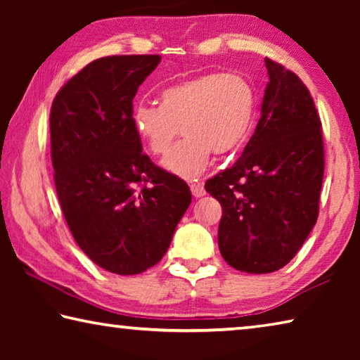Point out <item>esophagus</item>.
Returning <instances> with one entry per match:
<instances>
[{
	"label": "esophagus",
	"mask_w": 360,
	"mask_h": 360,
	"mask_svg": "<svg viewBox=\"0 0 360 360\" xmlns=\"http://www.w3.org/2000/svg\"><path fill=\"white\" fill-rule=\"evenodd\" d=\"M191 191H192L193 197H197V198H198V197H203V195L206 193L202 182H192V184H191Z\"/></svg>",
	"instance_id": "1"
}]
</instances>
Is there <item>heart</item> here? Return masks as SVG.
I'll return each mask as SVG.
<instances>
[{
	"label": "heart",
	"instance_id": "heart-1",
	"mask_svg": "<svg viewBox=\"0 0 360 360\" xmlns=\"http://www.w3.org/2000/svg\"><path fill=\"white\" fill-rule=\"evenodd\" d=\"M255 95L236 72H206L174 84L160 95V105L139 101L131 111L136 136L154 155L167 154L179 135L186 138L163 165L193 179L208 165L211 150L229 154L245 141L252 125Z\"/></svg>",
	"mask_w": 360,
	"mask_h": 360
}]
</instances>
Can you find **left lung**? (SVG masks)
Returning a JSON list of instances; mask_svg holds the SVG:
<instances>
[{
	"label": "left lung",
	"mask_w": 360,
	"mask_h": 360,
	"mask_svg": "<svg viewBox=\"0 0 360 360\" xmlns=\"http://www.w3.org/2000/svg\"><path fill=\"white\" fill-rule=\"evenodd\" d=\"M262 115L241 157L206 181L222 206L217 243L240 271L271 273L294 259L318 221L324 138L314 100L295 72L265 58Z\"/></svg>",
	"instance_id": "left-lung-1"
}]
</instances>
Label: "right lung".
I'll return each instance as SVG.
<instances>
[{
	"label": "right lung",
	"mask_w": 360,
	"mask_h": 360,
	"mask_svg": "<svg viewBox=\"0 0 360 360\" xmlns=\"http://www.w3.org/2000/svg\"><path fill=\"white\" fill-rule=\"evenodd\" d=\"M158 56H112L65 82L51 108L53 181L79 248L115 275H138L165 255L191 188L143 152L133 98Z\"/></svg>",
	"instance_id": "add662e5"
}]
</instances>
